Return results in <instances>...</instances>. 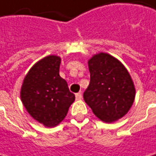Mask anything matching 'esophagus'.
Returning <instances> with one entry per match:
<instances>
[{
    "label": "esophagus",
    "mask_w": 156,
    "mask_h": 156,
    "mask_svg": "<svg viewBox=\"0 0 156 156\" xmlns=\"http://www.w3.org/2000/svg\"><path fill=\"white\" fill-rule=\"evenodd\" d=\"M76 100H81V99H82V93H81V92H77V93H76Z\"/></svg>",
    "instance_id": "obj_1"
}]
</instances>
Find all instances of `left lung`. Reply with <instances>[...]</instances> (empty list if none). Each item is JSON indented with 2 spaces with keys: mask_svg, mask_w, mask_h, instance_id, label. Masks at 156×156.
<instances>
[{
  "mask_svg": "<svg viewBox=\"0 0 156 156\" xmlns=\"http://www.w3.org/2000/svg\"><path fill=\"white\" fill-rule=\"evenodd\" d=\"M88 65L90 81L83 94L86 104L107 123L123 117L135 99V87L126 67L105 52L93 55Z\"/></svg>",
  "mask_w": 156,
  "mask_h": 156,
  "instance_id": "1",
  "label": "left lung"
}]
</instances>
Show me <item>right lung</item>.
Returning <instances> with one entry per match:
<instances>
[{"mask_svg":"<svg viewBox=\"0 0 156 156\" xmlns=\"http://www.w3.org/2000/svg\"><path fill=\"white\" fill-rule=\"evenodd\" d=\"M61 58L49 55L33 66L25 76L20 97L27 113L45 127L58 125L75 101L59 75Z\"/></svg>","mask_w":156,"mask_h":156,"instance_id":"add662e5","label":"right lung"}]
</instances>
